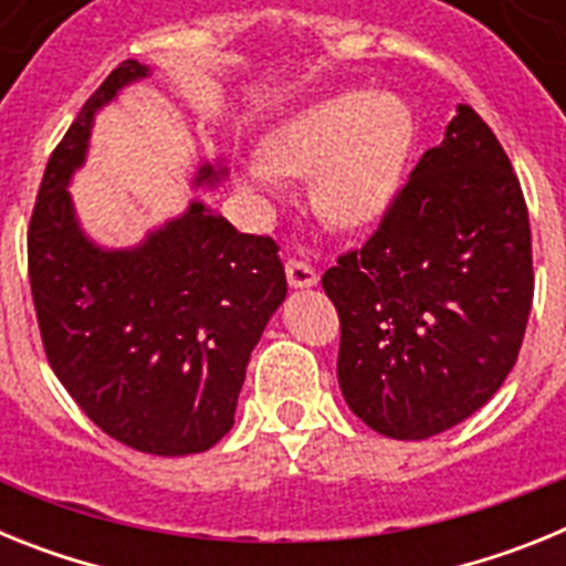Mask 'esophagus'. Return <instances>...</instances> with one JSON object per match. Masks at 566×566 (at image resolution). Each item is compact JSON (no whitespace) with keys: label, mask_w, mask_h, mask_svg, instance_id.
Segmentation results:
<instances>
[{"label":"esophagus","mask_w":566,"mask_h":566,"mask_svg":"<svg viewBox=\"0 0 566 566\" xmlns=\"http://www.w3.org/2000/svg\"><path fill=\"white\" fill-rule=\"evenodd\" d=\"M286 277L292 289H308L317 283V272L303 260H286Z\"/></svg>","instance_id":"34e87169"}]
</instances>
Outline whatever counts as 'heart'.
Instances as JSON below:
<instances>
[{"label":"heart","instance_id":"obj_1","mask_svg":"<svg viewBox=\"0 0 566 566\" xmlns=\"http://www.w3.org/2000/svg\"><path fill=\"white\" fill-rule=\"evenodd\" d=\"M411 109L394 93L343 90L312 102L243 169L252 192L274 195L280 175H312V203L339 229L368 227L388 209L411 153Z\"/></svg>","mask_w":566,"mask_h":566}]
</instances>
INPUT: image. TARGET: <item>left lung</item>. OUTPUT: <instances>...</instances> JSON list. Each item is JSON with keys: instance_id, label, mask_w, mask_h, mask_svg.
<instances>
[{"instance_id": "left-lung-1", "label": "left lung", "mask_w": 566, "mask_h": 566, "mask_svg": "<svg viewBox=\"0 0 566 566\" xmlns=\"http://www.w3.org/2000/svg\"><path fill=\"white\" fill-rule=\"evenodd\" d=\"M323 289L345 402L382 437H437L502 388L533 306V247L522 184L476 109H457Z\"/></svg>"}]
</instances>
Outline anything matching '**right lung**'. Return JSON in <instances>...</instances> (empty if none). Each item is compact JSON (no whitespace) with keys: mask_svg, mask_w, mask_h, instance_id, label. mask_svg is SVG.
Segmentation results:
<instances>
[{"mask_svg":"<svg viewBox=\"0 0 566 566\" xmlns=\"http://www.w3.org/2000/svg\"><path fill=\"white\" fill-rule=\"evenodd\" d=\"M149 70L127 59L50 155L28 229V274L50 368L107 437L155 457L209 451L234 424L249 354L286 297L277 243L203 203L135 249L78 229L70 175L93 115ZM218 181L203 167L198 184Z\"/></svg>","mask_w":566,"mask_h":566,"instance_id":"add662e5","label":"right lung"}]
</instances>
